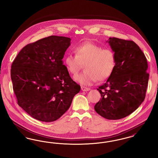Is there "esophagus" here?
Here are the masks:
<instances>
[{"instance_id": "34e87169", "label": "esophagus", "mask_w": 158, "mask_h": 158, "mask_svg": "<svg viewBox=\"0 0 158 158\" xmlns=\"http://www.w3.org/2000/svg\"><path fill=\"white\" fill-rule=\"evenodd\" d=\"M81 89L82 91H88V90H90V88H86L85 86H81Z\"/></svg>"}]
</instances>
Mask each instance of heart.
Instances as JSON below:
<instances>
[{
  "instance_id": "heart-1",
  "label": "heart",
  "mask_w": 158,
  "mask_h": 158,
  "mask_svg": "<svg viewBox=\"0 0 158 158\" xmlns=\"http://www.w3.org/2000/svg\"><path fill=\"white\" fill-rule=\"evenodd\" d=\"M75 56L69 54L64 58V64L68 72L75 75L82 64L85 72L76 76L75 81L82 85H90L104 81L112 74L115 66V54L110 48L85 42L75 48Z\"/></svg>"
}]
</instances>
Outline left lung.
I'll return each mask as SVG.
<instances>
[{
    "mask_svg": "<svg viewBox=\"0 0 158 158\" xmlns=\"http://www.w3.org/2000/svg\"><path fill=\"white\" fill-rule=\"evenodd\" d=\"M106 42L115 54V66L106 82L97 89L101 98L94 109L106 119L119 120L143 102L149 81L148 64L134 41L110 37Z\"/></svg>",
    "mask_w": 158,
    "mask_h": 158,
    "instance_id": "1",
    "label": "left lung"
}]
</instances>
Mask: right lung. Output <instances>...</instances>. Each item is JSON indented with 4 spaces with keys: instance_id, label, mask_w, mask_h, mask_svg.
Returning a JSON list of instances; mask_svg holds the SVG:
<instances>
[{
    "instance_id": "right-lung-1",
    "label": "right lung",
    "mask_w": 158,
    "mask_h": 158,
    "mask_svg": "<svg viewBox=\"0 0 158 158\" xmlns=\"http://www.w3.org/2000/svg\"><path fill=\"white\" fill-rule=\"evenodd\" d=\"M70 41L55 35L39 40L25 46L12 64L10 76L18 104L36 120H57L81 90L62 60Z\"/></svg>"
}]
</instances>
